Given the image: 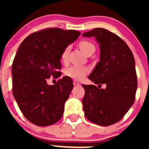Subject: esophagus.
<instances>
[{"label": "esophagus", "mask_w": 149, "mask_h": 149, "mask_svg": "<svg viewBox=\"0 0 149 149\" xmlns=\"http://www.w3.org/2000/svg\"><path fill=\"white\" fill-rule=\"evenodd\" d=\"M73 85H74V86H80L81 84L79 83V82L78 81L74 80V81H73Z\"/></svg>", "instance_id": "esophagus-1"}]
</instances>
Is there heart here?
<instances>
[{
  "mask_svg": "<svg viewBox=\"0 0 149 149\" xmlns=\"http://www.w3.org/2000/svg\"><path fill=\"white\" fill-rule=\"evenodd\" d=\"M79 46L80 49H81L82 52L86 55L89 51L92 49H95L94 45L91 43L90 42L86 41V40H81L79 42ZM70 52V47L67 46L65 47V49L63 50L62 53L61 55V59L63 63H67L68 60V55ZM89 70L87 67L84 66H78V65H73L70 67L68 68L65 70V73L67 76L72 78V79H76V80H80L83 79L84 76H86L87 73H88Z\"/></svg>",
  "mask_w": 149,
  "mask_h": 149,
  "instance_id": "obj_1",
  "label": "heart"
}]
</instances>
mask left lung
I'll return each mask as SVG.
<instances>
[{"instance_id":"obj_1","label":"left lung","mask_w":149,"mask_h":149,"mask_svg":"<svg viewBox=\"0 0 149 149\" xmlns=\"http://www.w3.org/2000/svg\"><path fill=\"white\" fill-rule=\"evenodd\" d=\"M83 37H94L100 47V61L88 79L107 86L104 89L82 85L84 115L95 124L111 125L120 120L134 103L138 86L134 57L120 37L105 29L95 28Z\"/></svg>"}]
</instances>
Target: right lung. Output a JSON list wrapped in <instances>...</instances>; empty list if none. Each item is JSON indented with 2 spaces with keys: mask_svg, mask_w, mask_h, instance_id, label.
Returning a JSON list of instances; mask_svg holds the SVG:
<instances>
[{
  "mask_svg": "<svg viewBox=\"0 0 149 149\" xmlns=\"http://www.w3.org/2000/svg\"><path fill=\"white\" fill-rule=\"evenodd\" d=\"M75 30L47 28L32 33L19 46L11 68L13 94L24 116L37 126L59 121L73 88L68 76L48 85L51 76H61L63 50L79 37Z\"/></svg>",
  "mask_w": 149,
  "mask_h": 149,
  "instance_id": "add662e5",
  "label": "right lung"
}]
</instances>
